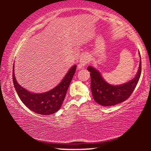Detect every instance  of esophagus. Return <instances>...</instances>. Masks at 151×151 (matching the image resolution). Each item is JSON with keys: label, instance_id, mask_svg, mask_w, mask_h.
Segmentation results:
<instances>
[{"label": "esophagus", "instance_id": "obj_1", "mask_svg": "<svg viewBox=\"0 0 151 151\" xmlns=\"http://www.w3.org/2000/svg\"><path fill=\"white\" fill-rule=\"evenodd\" d=\"M91 60V56L86 53V54L83 55L82 57H81L80 61H79V64L78 66L80 68H83L84 66H86L88 63Z\"/></svg>", "mask_w": 151, "mask_h": 151}]
</instances>
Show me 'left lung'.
<instances>
[{
    "label": "left lung",
    "mask_w": 151,
    "mask_h": 151,
    "mask_svg": "<svg viewBox=\"0 0 151 151\" xmlns=\"http://www.w3.org/2000/svg\"><path fill=\"white\" fill-rule=\"evenodd\" d=\"M87 70L91 72V88L94 101L103 106H113L126 101L134 91L141 74V59L135 77L120 85H112L107 83L99 71L93 66H88Z\"/></svg>",
    "instance_id": "8db88e82"
}]
</instances>
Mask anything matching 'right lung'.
<instances>
[{"label": "right lung", "mask_w": 151, "mask_h": 151, "mask_svg": "<svg viewBox=\"0 0 151 151\" xmlns=\"http://www.w3.org/2000/svg\"><path fill=\"white\" fill-rule=\"evenodd\" d=\"M14 65L12 72L14 86L24 105L32 111L42 115H49L57 112L65 100L68 88L75 73L76 66L74 65L70 68L62 81L56 87L46 93L37 94L30 93L18 84L14 76Z\"/></svg>", "instance_id": "obj_1"}]
</instances>
